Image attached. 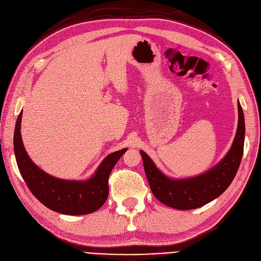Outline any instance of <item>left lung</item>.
Listing matches in <instances>:
<instances>
[{"label": "left lung", "instance_id": "8db88e82", "mask_svg": "<svg viewBox=\"0 0 261 261\" xmlns=\"http://www.w3.org/2000/svg\"><path fill=\"white\" fill-rule=\"evenodd\" d=\"M239 122L232 146L219 163L203 174L173 179L166 176L141 150L144 170L152 195L163 204L176 210H194L219 197L230 186L243 156L245 122L242 106L238 101Z\"/></svg>", "mask_w": 261, "mask_h": 261}]
</instances>
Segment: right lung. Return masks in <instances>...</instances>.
I'll return each mask as SVG.
<instances>
[{"mask_svg":"<svg viewBox=\"0 0 261 261\" xmlns=\"http://www.w3.org/2000/svg\"><path fill=\"white\" fill-rule=\"evenodd\" d=\"M22 112L19 114L15 133L14 150L18 169L34 197L46 207L66 215H86L99 210L109 197V176L127 148L106 157L94 175L87 180L56 178L38 168L28 156L21 140Z\"/></svg>","mask_w":261,"mask_h":261,"instance_id":"right-lung-1","label":"right lung"}]
</instances>
